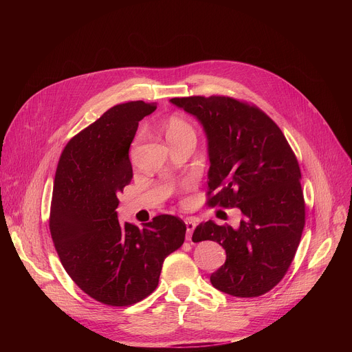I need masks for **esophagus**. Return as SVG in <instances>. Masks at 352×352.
<instances>
[{
    "label": "esophagus",
    "mask_w": 352,
    "mask_h": 352,
    "mask_svg": "<svg viewBox=\"0 0 352 352\" xmlns=\"http://www.w3.org/2000/svg\"><path fill=\"white\" fill-rule=\"evenodd\" d=\"M185 226H186V239L189 241L190 236H192V232H193V230L196 227V221L193 219H186L185 220Z\"/></svg>",
    "instance_id": "obj_1"
}]
</instances>
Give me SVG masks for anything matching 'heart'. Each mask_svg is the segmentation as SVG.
<instances>
[{"label":"heart","mask_w":352,"mask_h":352,"mask_svg":"<svg viewBox=\"0 0 352 352\" xmlns=\"http://www.w3.org/2000/svg\"><path fill=\"white\" fill-rule=\"evenodd\" d=\"M166 138L170 144L177 143L184 139H195L196 140V131L195 128L184 118L178 116H173L167 120L164 125Z\"/></svg>","instance_id":"heart-1"}]
</instances>
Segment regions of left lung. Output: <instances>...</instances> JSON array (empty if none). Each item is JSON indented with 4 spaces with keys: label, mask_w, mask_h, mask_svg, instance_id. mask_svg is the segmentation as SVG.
<instances>
[{
    "label": "left lung",
    "mask_w": 352,
    "mask_h": 352,
    "mask_svg": "<svg viewBox=\"0 0 352 352\" xmlns=\"http://www.w3.org/2000/svg\"><path fill=\"white\" fill-rule=\"evenodd\" d=\"M208 138L209 206L238 208V228L200 223L193 242L216 241L224 265L210 283L226 294L252 298L270 291L287 273L305 226V204L295 155L276 122L258 107L224 96L175 97Z\"/></svg>",
    "instance_id": "1"
}]
</instances>
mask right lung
<instances>
[{"instance_id":"obj_1","label":"right lung","mask_w":352,"mask_h":352,"mask_svg":"<svg viewBox=\"0 0 352 352\" xmlns=\"http://www.w3.org/2000/svg\"><path fill=\"white\" fill-rule=\"evenodd\" d=\"M156 109L142 100L111 107L68 142L56 171L50 232L60 261L83 292L111 307L152 294L164 259L185 239L175 216H157L142 230L118 220V196L133 177L129 146Z\"/></svg>"}]
</instances>
